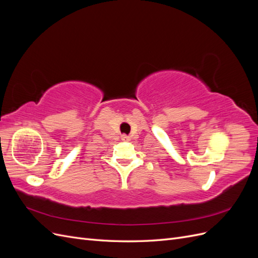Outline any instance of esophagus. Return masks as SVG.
I'll use <instances>...</instances> for the list:
<instances>
[{
	"instance_id": "34e87169",
	"label": "esophagus",
	"mask_w": 258,
	"mask_h": 258,
	"mask_svg": "<svg viewBox=\"0 0 258 258\" xmlns=\"http://www.w3.org/2000/svg\"><path fill=\"white\" fill-rule=\"evenodd\" d=\"M121 140H122V141H129V137L127 135H122Z\"/></svg>"
}]
</instances>
